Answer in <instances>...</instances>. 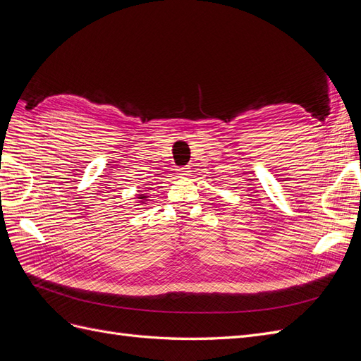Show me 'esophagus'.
<instances>
[{
    "instance_id": "1",
    "label": "esophagus",
    "mask_w": 361,
    "mask_h": 361,
    "mask_svg": "<svg viewBox=\"0 0 361 361\" xmlns=\"http://www.w3.org/2000/svg\"><path fill=\"white\" fill-rule=\"evenodd\" d=\"M176 171H178V178L185 179V178L190 176V170L187 167H179Z\"/></svg>"
}]
</instances>
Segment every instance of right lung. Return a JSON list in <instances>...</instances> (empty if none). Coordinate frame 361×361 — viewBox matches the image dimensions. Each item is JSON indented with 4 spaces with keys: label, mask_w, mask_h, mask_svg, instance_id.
I'll return each mask as SVG.
<instances>
[{
    "label": "right lung",
    "mask_w": 361,
    "mask_h": 361,
    "mask_svg": "<svg viewBox=\"0 0 361 361\" xmlns=\"http://www.w3.org/2000/svg\"><path fill=\"white\" fill-rule=\"evenodd\" d=\"M147 197H149V195H146V194H138V197H137V199H138V200H141L140 203H143L145 200H147Z\"/></svg>",
    "instance_id": "add662e5"
}]
</instances>
